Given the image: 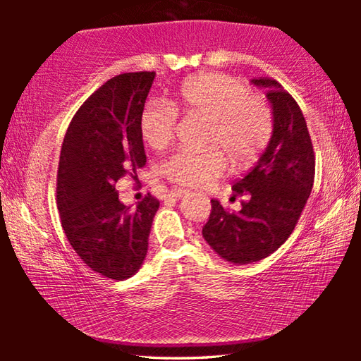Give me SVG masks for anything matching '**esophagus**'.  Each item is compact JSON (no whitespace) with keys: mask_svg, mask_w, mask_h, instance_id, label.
I'll return each instance as SVG.
<instances>
[{"mask_svg":"<svg viewBox=\"0 0 361 361\" xmlns=\"http://www.w3.org/2000/svg\"><path fill=\"white\" fill-rule=\"evenodd\" d=\"M186 189H181V188H175V189H172V191H170V194L169 195H172V197H175V199H180V197H183V195H186Z\"/></svg>","mask_w":361,"mask_h":361,"instance_id":"1","label":"esophagus"}]
</instances>
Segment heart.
Masks as SVG:
<instances>
[{
  "instance_id": "heart-1",
  "label": "heart",
  "mask_w": 361,
  "mask_h": 361,
  "mask_svg": "<svg viewBox=\"0 0 361 361\" xmlns=\"http://www.w3.org/2000/svg\"><path fill=\"white\" fill-rule=\"evenodd\" d=\"M178 113L207 119L205 151L180 149L161 164L162 175L185 188L209 186L224 173L226 157L235 167L252 164L272 135L274 121L267 103L224 73L191 78L170 103H146L140 114V132L149 148L162 149L172 142Z\"/></svg>"
}]
</instances>
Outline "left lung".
Listing matches in <instances>:
<instances>
[{"label":"left lung","instance_id":"left-lung-1","mask_svg":"<svg viewBox=\"0 0 361 361\" xmlns=\"http://www.w3.org/2000/svg\"><path fill=\"white\" fill-rule=\"evenodd\" d=\"M264 85L272 103L271 142L243 178L235 180V195L248 194L240 212H229L212 200L202 228L207 243L226 261L248 264L282 245L301 218L315 178V152L301 108L276 79H253Z\"/></svg>","mask_w":361,"mask_h":361}]
</instances>
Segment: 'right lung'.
<instances>
[{"instance_id":"1","label":"right lung","mask_w":361,"mask_h":361,"mask_svg":"<svg viewBox=\"0 0 361 361\" xmlns=\"http://www.w3.org/2000/svg\"><path fill=\"white\" fill-rule=\"evenodd\" d=\"M154 71L109 79L73 116L60 151L57 209L70 245L94 272L132 277L143 264L159 200L148 192L137 209L124 205L116 183L137 178L146 154L140 114Z\"/></svg>"}]
</instances>
